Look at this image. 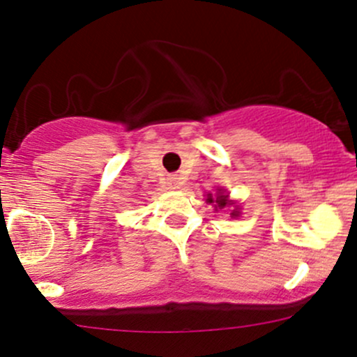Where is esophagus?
Here are the masks:
<instances>
[{
	"label": "esophagus",
	"instance_id": "obj_1",
	"mask_svg": "<svg viewBox=\"0 0 357 357\" xmlns=\"http://www.w3.org/2000/svg\"><path fill=\"white\" fill-rule=\"evenodd\" d=\"M167 181H169L167 184H169L171 190H181V186H183L181 176H178V174L169 176V179H167Z\"/></svg>",
	"mask_w": 357,
	"mask_h": 357
}]
</instances>
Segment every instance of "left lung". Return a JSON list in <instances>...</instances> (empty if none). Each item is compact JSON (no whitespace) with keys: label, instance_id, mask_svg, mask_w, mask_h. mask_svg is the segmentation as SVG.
<instances>
[{"label":"left lung","instance_id":"obj_1","mask_svg":"<svg viewBox=\"0 0 357 357\" xmlns=\"http://www.w3.org/2000/svg\"><path fill=\"white\" fill-rule=\"evenodd\" d=\"M206 201H208L209 204L216 203V204H214V208H220V209L226 208V206H229V204H233L229 199H227V195H225V192H222V190H218V195L214 196V197H213L211 195H208V199H206ZM231 216H233V218H238V216H239L238 208L233 209V213H231Z\"/></svg>","mask_w":357,"mask_h":357}]
</instances>
